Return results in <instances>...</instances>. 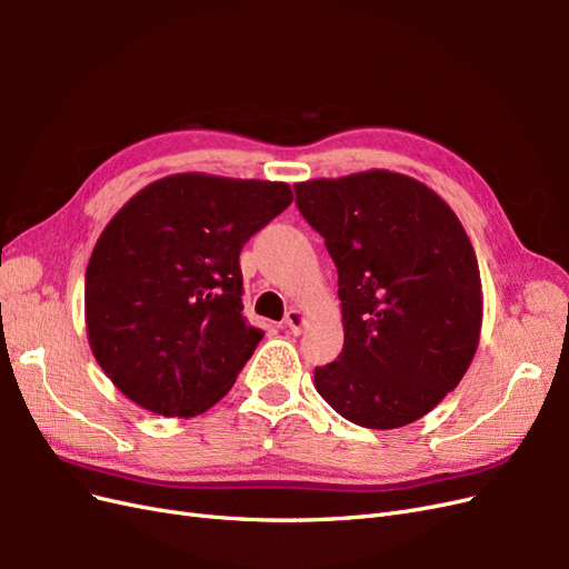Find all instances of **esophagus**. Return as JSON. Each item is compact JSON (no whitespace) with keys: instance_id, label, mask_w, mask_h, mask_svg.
<instances>
[{"instance_id":"obj_1","label":"esophagus","mask_w":569,"mask_h":569,"mask_svg":"<svg viewBox=\"0 0 569 569\" xmlns=\"http://www.w3.org/2000/svg\"><path fill=\"white\" fill-rule=\"evenodd\" d=\"M284 327L291 335L299 337L303 332V327H306V316L299 311V308H291V311L284 318Z\"/></svg>"}]
</instances>
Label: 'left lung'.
Listing matches in <instances>:
<instances>
[{
    "label": "left lung",
    "mask_w": 569,
    "mask_h": 569,
    "mask_svg": "<svg viewBox=\"0 0 569 569\" xmlns=\"http://www.w3.org/2000/svg\"><path fill=\"white\" fill-rule=\"evenodd\" d=\"M295 189L339 272L343 349L316 368L318 393L360 427L420 420L458 387L479 343L481 280L468 232L435 189L391 170Z\"/></svg>",
    "instance_id": "8db88e82"
}]
</instances>
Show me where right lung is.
<instances>
[{
	"label": "right lung",
	"mask_w": 569,
	"mask_h": 569,
	"mask_svg": "<svg viewBox=\"0 0 569 569\" xmlns=\"http://www.w3.org/2000/svg\"><path fill=\"white\" fill-rule=\"evenodd\" d=\"M291 199L287 182L178 173L111 218L84 272V325L132 403L192 418L230 391L263 339L242 313L239 251Z\"/></svg>",
	"instance_id": "obj_1"
}]
</instances>
